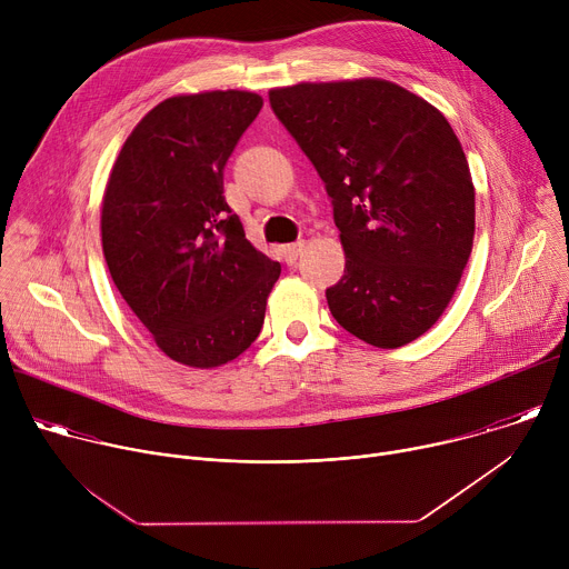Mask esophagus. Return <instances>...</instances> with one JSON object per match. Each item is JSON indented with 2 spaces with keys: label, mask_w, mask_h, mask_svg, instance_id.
I'll list each match as a JSON object with an SVG mask.
<instances>
[{
  "label": "esophagus",
  "mask_w": 569,
  "mask_h": 569,
  "mask_svg": "<svg viewBox=\"0 0 569 569\" xmlns=\"http://www.w3.org/2000/svg\"><path fill=\"white\" fill-rule=\"evenodd\" d=\"M301 250H303V240H297V242H290V246L283 248V259L288 266H295L297 259L301 257Z\"/></svg>",
  "instance_id": "1"
}]
</instances>
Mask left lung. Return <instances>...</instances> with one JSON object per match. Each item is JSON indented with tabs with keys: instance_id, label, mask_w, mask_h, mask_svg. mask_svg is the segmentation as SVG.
I'll use <instances>...</instances> for the list:
<instances>
[{
	"instance_id": "8db88e82",
	"label": "left lung",
	"mask_w": 569,
	"mask_h": 569,
	"mask_svg": "<svg viewBox=\"0 0 569 569\" xmlns=\"http://www.w3.org/2000/svg\"><path fill=\"white\" fill-rule=\"evenodd\" d=\"M270 106L333 200L347 259L327 290L333 317L378 349L421 338L475 236V187L448 119L382 78L274 88Z\"/></svg>"
}]
</instances>
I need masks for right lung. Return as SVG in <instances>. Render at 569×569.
Returning <instances> with one entry per match:
<instances>
[{"mask_svg":"<svg viewBox=\"0 0 569 569\" xmlns=\"http://www.w3.org/2000/svg\"><path fill=\"white\" fill-rule=\"evenodd\" d=\"M261 108L240 90L161 101L126 139L103 193L114 286L154 345L193 369L250 349L281 274L222 196L227 159Z\"/></svg>","mask_w":569,"mask_h":569,"instance_id":"add662e5","label":"right lung"}]
</instances>
